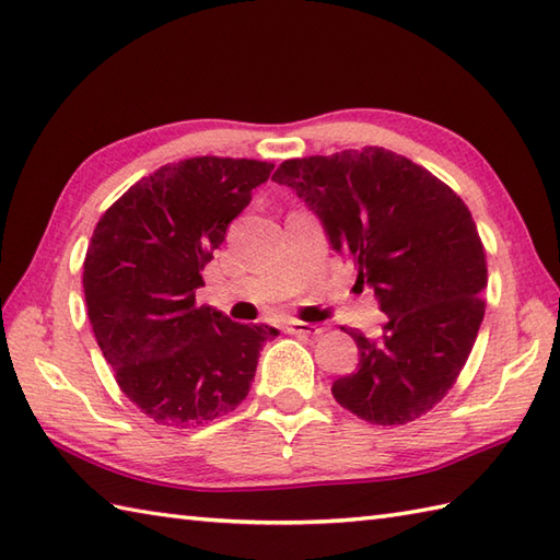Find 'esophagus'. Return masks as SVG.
Masks as SVG:
<instances>
[{
    "instance_id": "esophagus-1",
    "label": "esophagus",
    "mask_w": 560,
    "mask_h": 560,
    "mask_svg": "<svg viewBox=\"0 0 560 560\" xmlns=\"http://www.w3.org/2000/svg\"><path fill=\"white\" fill-rule=\"evenodd\" d=\"M287 331L289 335H319L323 327L311 325V323H301V319H291V323H287Z\"/></svg>"
}]
</instances>
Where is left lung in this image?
<instances>
[{
  "label": "left lung",
  "mask_w": 560,
  "mask_h": 560,
  "mask_svg": "<svg viewBox=\"0 0 560 560\" xmlns=\"http://www.w3.org/2000/svg\"><path fill=\"white\" fill-rule=\"evenodd\" d=\"M271 180L317 213L329 245L349 255L385 313L377 339L347 329L361 359L331 395L375 425L431 411L467 363L486 311L489 271L467 205L383 147L283 161Z\"/></svg>",
  "instance_id": "1"
}]
</instances>
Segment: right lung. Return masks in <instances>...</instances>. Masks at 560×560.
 I'll return each instance as SVG.
<instances>
[{
    "label": "right lung",
    "mask_w": 560,
    "mask_h": 560,
    "mask_svg": "<svg viewBox=\"0 0 560 560\" xmlns=\"http://www.w3.org/2000/svg\"><path fill=\"white\" fill-rule=\"evenodd\" d=\"M273 163L195 156L141 177L103 213L83 259V295L115 380L161 425L233 411L279 331L197 305L201 269Z\"/></svg>",
    "instance_id": "add662e5"
}]
</instances>
